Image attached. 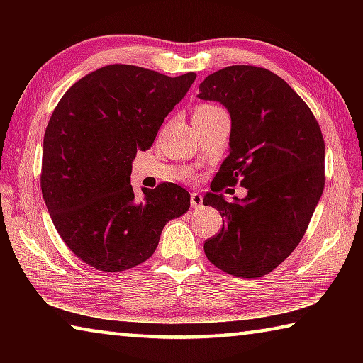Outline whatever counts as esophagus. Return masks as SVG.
<instances>
[{
    "label": "esophagus",
    "instance_id": "obj_1",
    "mask_svg": "<svg viewBox=\"0 0 363 363\" xmlns=\"http://www.w3.org/2000/svg\"><path fill=\"white\" fill-rule=\"evenodd\" d=\"M190 205H192L194 210H200V208L203 206V196L199 192H192L190 194Z\"/></svg>",
    "mask_w": 363,
    "mask_h": 363
}]
</instances>
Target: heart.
<instances>
[{
	"mask_svg": "<svg viewBox=\"0 0 363 363\" xmlns=\"http://www.w3.org/2000/svg\"><path fill=\"white\" fill-rule=\"evenodd\" d=\"M223 115H227L225 110L220 106H218V104H213V102H201V104H199V106H195V108H194V121L195 123L211 121Z\"/></svg>",
	"mask_w": 363,
	"mask_h": 363,
	"instance_id": "obj_1",
	"label": "heart"
}]
</instances>
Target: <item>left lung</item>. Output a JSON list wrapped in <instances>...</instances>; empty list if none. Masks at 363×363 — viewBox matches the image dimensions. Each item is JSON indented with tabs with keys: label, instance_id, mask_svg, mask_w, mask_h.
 <instances>
[{
	"label": "left lung",
	"instance_id": "8db88e82",
	"mask_svg": "<svg viewBox=\"0 0 363 363\" xmlns=\"http://www.w3.org/2000/svg\"><path fill=\"white\" fill-rule=\"evenodd\" d=\"M199 97L220 102L232 118L230 153L203 199L220 213L223 229L205 242V255L235 277H262L298 247L320 200L322 130L285 79L262 67L214 72ZM237 183L249 195L229 204L218 192Z\"/></svg>",
	"mask_w": 363,
	"mask_h": 363
}]
</instances>
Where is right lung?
<instances>
[{
  "mask_svg": "<svg viewBox=\"0 0 363 363\" xmlns=\"http://www.w3.org/2000/svg\"><path fill=\"white\" fill-rule=\"evenodd\" d=\"M136 65H106L72 86L49 118L41 194L67 247L88 266L121 272L149 259L163 227L182 216L190 194L173 182L134 196L131 163L150 149L195 82Z\"/></svg>",
  "mask_w": 363,
  "mask_h": 363,
  "instance_id": "obj_1",
  "label": "right lung"
}]
</instances>
